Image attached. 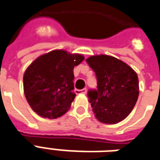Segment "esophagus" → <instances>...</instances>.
<instances>
[{"instance_id": "34e87169", "label": "esophagus", "mask_w": 160, "mask_h": 160, "mask_svg": "<svg viewBox=\"0 0 160 160\" xmlns=\"http://www.w3.org/2000/svg\"><path fill=\"white\" fill-rule=\"evenodd\" d=\"M75 92H76L77 94H80V93H82V94H86V92H87V89H86V88H84V89L82 90H76Z\"/></svg>"}]
</instances>
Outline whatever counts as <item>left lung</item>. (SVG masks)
<instances>
[{
  "label": "left lung",
  "mask_w": 160,
  "mask_h": 160,
  "mask_svg": "<svg viewBox=\"0 0 160 160\" xmlns=\"http://www.w3.org/2000/svg\"><path fill=\"white\" fill-rule=\"evenodd\" d=\"M86 62L98 80V89L88 92L96 118L104 124H116L125 119L139 95L137 73L121 60L108 55L90 57Z\"/></svg>",
  "instance_id": "8db88e82"
}]
</instances>
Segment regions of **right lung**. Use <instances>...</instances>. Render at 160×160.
I'll list each match as a JSON object with an SVG mask.
<instances>
[{
    "label": "right lung",
    "instance_id": "obj_1",
    "mask_svg": "<svg viewBox=\"0 0 160 160\" xmlns=\"http://www.w3.org/2000/svg\"><path fill=\"white\" fill-rule=\"evenodd\" d=\"M83 60L80 54L55 50L41 55L29 65L23 74V91L35 113L56 119L69 109L75 98L73 70Z\"/></svg>",
    "mask_w": 160,
    "mask_h": 160
}]
</instances>
